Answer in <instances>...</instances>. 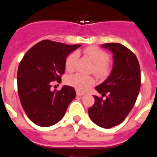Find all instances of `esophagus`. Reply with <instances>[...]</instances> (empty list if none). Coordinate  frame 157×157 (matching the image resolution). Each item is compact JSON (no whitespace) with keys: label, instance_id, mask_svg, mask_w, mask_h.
I'll list each match as a JSON object with an SVG mask.
<instances>
[{"label":"esophagus","instance_id":"1","mask_svg":"<svg viewBox=\"0 0 157 157\" xmlns=\"http://www.w3.org/2000/svg\"><path fill=\"white\" fill-rule=\"evenodd\" d=\"M76 94H77V96H78V97H81V96L84 95V93H82L80 92V91H77V92H76Z\"/></svg>","mask_w":157,"mask_h":157}]
</instances>
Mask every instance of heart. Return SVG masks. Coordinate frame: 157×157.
Segmentation results:
<instances>
[{"mask_svg":"<svg viewBox=\"0 0 157 157\" xmlns=\"http://www.w3.org/2000/svg\"><path fill=\"white\" fill-rule=\"evenodd\" d=\"M84 53L92 60L94 63V71L100 77L108 75L110 71L109 64V55L106 52L97 46H89L84 49ZM78 56L76 52H73L67 56L65 59V69L67 71L74 70L75 62ZM66 82L71 86L78 91H86L89 87L92 86L95 83L94 77L84 75L82 74L71 75L67 78Z\"/></svg>","mask_w":157,"mask_h":157,"instance_id":"heart-1","label":"heart"}]
</instances>
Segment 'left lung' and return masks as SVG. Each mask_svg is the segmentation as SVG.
Masks as SVG:
<instances>
[{
    "mask_svg": "<svg viewBox=\"0 0 157 157\" xmlns=\"http://www.w3.org/2000/svg\"><path fill=\"white\" fill-rule=\"evenodd\" d=\"M113 54L110 75L95 87L102 97L94 96L95 103L88 109L91 120L99 127L111 128L119 125L133 109L141 86V71L138 60L131 51L120 43L101 45Z\"/></svg>",
    "mask_w": 157,
    "mask_h": 157,
    "instance_id": "left-lung-1",
    "label": "left lung"
}]
</instances>
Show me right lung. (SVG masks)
<instances>
[{
  "mask_svg": "<svg viewBox=\"0 0 157 157\" xmlns=\"http://www.w3.org/2000/svg\"><path fill=\"white\" fill-rule=\"evenodd\" d=\"M80 46L44 40L31 47L19 63V100L27 116L37 125L45 127L57 123L75 98L71 86H63L59 91L50 88L52 82H61L67 56Z\"/></svg>",
  "mask_w": 157,
  "mask_h": 157,
  "instance_id": "obj_1",
  "label": "right lung"
}]
</instances>
